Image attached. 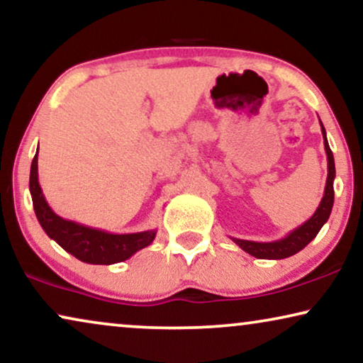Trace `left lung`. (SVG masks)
Returning <instances> with one entry per match:
<instances>
[{
  "label": "left lung",
  "instance_id": "1",
  "mask_svg": "<svg viewBox=\"0 0 363 363\" xmlns=\"http://www.w3.org/2000/svg\"><path fill=\"white\" fill-rule=\"evenodd\" d=\"M320 130L322 137H324V147L327 153V183L324 196L317 206L314 215H312L306 223H302L301 226H297L296 230L287 233L284 238L277 241L269 242H259V241H247V240H238V238H231L242 251H246L247 255L257 257V259H284L309 245V242L317 236V233L320 231V228L325 225L329 220L332 206H334V178H335V163L334 155L327 142L325 128L320 122Z\"/></svg>",
  "mask_w": 363,
  "mask_h": 363
}]
</instances>
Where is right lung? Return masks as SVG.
I'll return each instance as SVG.
<instances>
[{"instance_id": "obj_1", "label": "right lung", "mask_w": 363, "mask_h": 363, "mask_svg": "<svg viewBox=\"0 0 363 363\" xmlns=\"http://www.w3.org/2000/svg\"><path fill=\"white\" fill-rule=\"evenodd\" d=\"M39 148V147H38ZM34 213L46 235L57 242L64 251L89 264H116L135 255L137 251L150 246L155 240L157 230L116 235L97 228L84 226L81 223L64 220L48 205L38 180V152L33 158L29 173Z\"/></svg>"}]
</instances>
